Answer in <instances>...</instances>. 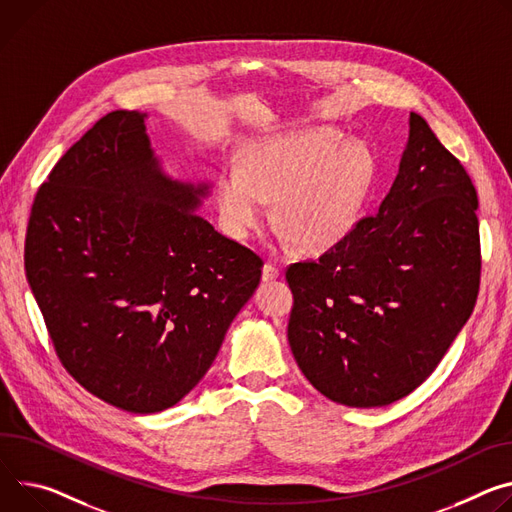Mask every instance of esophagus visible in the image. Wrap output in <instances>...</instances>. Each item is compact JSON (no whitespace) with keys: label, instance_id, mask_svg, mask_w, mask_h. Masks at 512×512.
Segmentation results:
<instances>
[{"label":"esophagus","instance_id":"1","mask_svg":"<svg viewBox=\"0 0 512 512\" xmlns=\"http://www.w3.org/2000/svg\"><path fill=\"white\" fill-rule=\"evenodd\" d=\"M261 271H263L261 273L263 282H273V280H277V277H280V269H277L273 263H265Z\"/></svg>","mask_w":512,"mask_h":512}]
</instances>
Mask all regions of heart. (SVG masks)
Listing matches in <instances>:
<instances>
[{"label":"heart","mask_w":512,"mask_h":512,"mask_svg":"<svg viewBox=\"0 0 512 512\" xmlns=\"http://www.w3.org/2000/svg\"><path fill=\"white\" fill-rule=\"evenodd\" d=\"M376 181V159L361 141L333 128L265 138L226 167L216 185L222 224L235 239L261 228L275 200L284 239L306 251H327L359 222Z\"/></svg>","instance_id":"heart-1"}]
</instances>
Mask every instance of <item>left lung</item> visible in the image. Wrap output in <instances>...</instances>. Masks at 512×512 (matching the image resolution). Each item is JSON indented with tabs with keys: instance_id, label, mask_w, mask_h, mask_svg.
<instances>
[{
	"instance_id": "1",
	"label": "left lung",
	"mask_w": 512,
	"mask_h": 512,
	"mask_svg": "<svg viewBox=\"0 0 512 512\" xmlns=\"http://www.w3.org/2000/svg\"><path fill=\"white\" fill-rule=\"evenodd\" d=\"M380 210L316 261L288 267V341L306 380L351 408L421 386L468 322L480 290L478 196L463 165L410 112Z\"/></svg>"
}]
</instances>
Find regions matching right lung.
<instances>
[{
  "label": "right lung",
  "mask_w": 512,
  "mask_h": 512,
  "mask_svg": "<svg viewBox=\"0 0 512 512\" xmlns=\"http://www.w3.org/2000/svg\"><path fill=\"white\" fill-rule=\"evenodd\" d=\"M145 120L116 110L79 138L40 185L24 247L61 363L134 414L198 386L263 267L196 214L210 185L169 177Z\"/></svg>",
  "instance_id": "1"
}]
</instances>
